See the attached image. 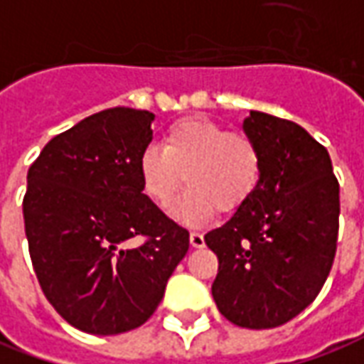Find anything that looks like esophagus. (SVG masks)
Listing matches in <instances>:
<instances>
[{"mask_svg":"<svg viewBox=\"0 0 364 364\" xmlns=\"http://www.w3.org/2000/svg\"><path fill=\"white\" fill-rule=\"evenodd\" d=\"M189 242L193 248H203L205 246V236L200 235V232H191Z\"/></svg>","mask_w":364,"mask_h":364,"instance_id":"esophagus-1","label":"esophagus"}]
</instances>
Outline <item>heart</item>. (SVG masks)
Here are the masks:
<instances>
[{"label": "heart", "instance_id": "obj_1", "mask_svg": "<svg viewBox=\"0 0 364 364\" xmlns=\"http://www.w3.org/2000/svg\"><path fill=\"white\" fill-rule=\"evenodd\" d=\"M141 187L183 225H203L215 210L232 213L250 199L260 179V149L246 134H226L207 118H185L165 132L164 147L147 146L138 157Z\"/></svg>", "mask_w": 364, "mask_h": 364}]
</instances>
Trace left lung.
Masks as SVG:
<instances>
[{"instance_id": "left-lung-1", "label": "left lung", "mask_w": 364, "mask_h": 364, "mask_svg": "<svg viewBox=\"0 0 364 364\" xmlns=\"http://www.w3.org/2000/svg\"><path fill=\"white\" fill-rule=\"evenodd\" d=\"M244 134L260 149V179L232 217L205 235L217 254L213 297L230 323L270 329L323 288L339 230L331 157L296 122L250 110Z\"/></svg>"}]
</instances>
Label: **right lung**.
Segmentation results:
<instances>
[{"mask_svg": "<svg viewBox=\"0 0 364 364\" xmlns=\"http://www.w3.org/2000/svg\"><path fill=\"white\" fill-rule=\"evenodd\" d=\"M156 114L108 108L43 147L27 173L25 235L41 289L92 335L144 325L189 250V232L141 187L138 157Z\"/></svg>", "mask_w": 364, "mask_h": 364, "instance_id": "obj_1", "label": "right lung"}]
</instances>
